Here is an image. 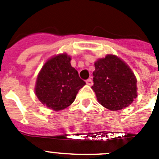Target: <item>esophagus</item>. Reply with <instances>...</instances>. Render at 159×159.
<instances>
[{
	"label": "esophagus",
	"instance_id": "34e87169",
	"mask_svg": "<svg viewBox=\"0 0 159 159\" xmlns=\"http://www.w3.org/2000/svg\"><path fill=\"white\" fill-rule=\"evenodd\" d=\"M86 84H87V85H89V86H92V85H93V81H92L90 78H89V79L86 80Z\"/></svg>",
	"mask_w": 159,
	"mask_h": 159
}]
</instances>
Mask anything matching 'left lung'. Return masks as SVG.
Wrapping results in <instances>:
<instances>
[{
	"label": "left lung",
	"mask_w": 159,
	"mask_h": 159,
	"mask_svg": "<svg viewBox=\"0 0 159 159\" xmlns=\"http://www.w3.org/2000/svg\"><path fill=\"white\" fill-rule=\"evenodd\" d=\"M92 89L100 104L111 111L125 108L137 98V79L126 64L114 55L94 63Z\"/></svg>",
	"instance_id": "obj_1"
}]
</instances>
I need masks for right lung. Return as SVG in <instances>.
<instances>
[{
	"label": "right lung",
	"mask_w": 159,
	"mask_h": 159,
	"mask_svg": "<svg viewBox=\"0 0 159 159\" xmlns=\"http://www.w3.org/2000/svg\"><path fill=\"white\" fill-rule=\"evenodd\" d=\"M70 61L66 54L52 57L44 64L37 77L35 94L43 104L54 111L71 105L78 90L86 84Z\"/></svg>",
	"instance_id": "obj_1"
}]
</instances>
